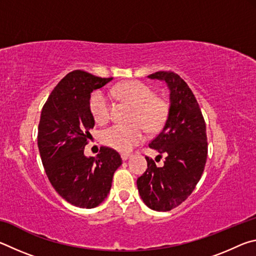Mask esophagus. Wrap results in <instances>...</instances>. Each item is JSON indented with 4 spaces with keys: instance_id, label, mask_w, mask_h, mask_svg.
I'll list each match as a JSON object with an SVG mask.
<instances>
[{
    "instance_id": "obj_1",
    "label": "esophagus",
    "mask_w": 256,
    "mask_h": 256,
    "mask_svg": "<svg viewBox=\"0 0 256 256\" xmlns=\"http://www.w3.org/2000/svg\"><path fill=\"white\" fill-rule=\"evenodd\" d=\"M120 157H122V159L125 162V160H128L130 157H131V154H120Z\"/></svg>"
}]
</instances>
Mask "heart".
Segmentation results:
<instances>
[{
  "label": "heart",
  "instance_id": "b5f03b06",
  "mask_svg": "<svg viewBox=\"0 0 256 256\" xmlns=\"http://www.w3.org/2000/svg\"><path fill=\"white\" fill-rule=\"evenodd\" d=\"M112 92L134 106L132 120L136 123L112 125L104 131L102 141L120 152H128L144 140L146 128L154 132L162 128L167 118L168 105L164 99L154 96V92L148 84L136 80L118 84ZM90 110L96 122L107 123L112 114L110 96L102 90L94 92L90 98Z\"/></svg>",
  "mask_w": 256,
  "mask_h": 256
}]
</instances>
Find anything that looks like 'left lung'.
<instances>
[{"label":"left lung","mask_w":256,"mask_h":256,"mask_svg":"<svg viewBox=\"0 0 256 256\" xmlns=\"http://www.w3.org/2000/svg\"><path fill=\"white\" fill-rule=\"evenodd\" d=\"M148 78L164 81L170 90L167 120L149 144L166 158L157 167L146 157L148 168L136 185L146 206L164 212L184 202L201 178L208 154L206 123L192 90L178 74L159 71Z\"/></svg>","instance_id":"1"}]
</instances>
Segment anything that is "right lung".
Instances as JSON below:
<instances>
[{"label":"right lung","mask_w":256,"mask_h":256,"mask_svg":"<svg viewBox=\"0 0 256 256\" xmlns=\"http://www.w3.org/2000/svg\"><path fill=\"white\" fill-rule=\"evenodd\" d=\"M112 80L72 71L55 86L42 110L38 149L47 177L56 192L78 208L92 209L104 202L122 164L118 152L106 146L97 157L84 154L89 130L94 126L92 92Z\"/></svg>","instance_id":"right-lung-1"}]
</instances>
